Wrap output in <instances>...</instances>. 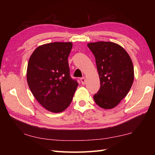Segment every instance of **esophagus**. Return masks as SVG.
<instances>
[{"mask_svg": "<svg viewBox=\"0 0 155 155\" xmlns=\"http://www.w3.org/2000/svg\"><path fill=\"white\" fill-rule=\"evenodd\" d=\"M81 82L82 84H85V82H86V80H85V78L84 77L81 78Z\"/></svg>", "mask_w": 155, "mask_h": 155, "instance_id": "1", "label": "esophagus"}]
</instances>
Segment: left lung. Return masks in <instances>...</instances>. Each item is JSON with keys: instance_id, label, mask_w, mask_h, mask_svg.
I'll return each mask as SVG.
<instances>
[{"instance_id": "obj_1", "label": "left lung", "mask_w": 155, "mask_h": 155, "mask_svg": "<svg viewBox=\"0 0 155 155\" xmlns=\"http://www.w3.org/2000/svg\"><path fill=\"white\" fill-rule=\"evenodd\" d=\"M87 46L94 55L101 83L94 100L100 107L110 109L120 103L132 87V60L127 51L114 42L99 41Z\"/></svg>"}]
</instances>
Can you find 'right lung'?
<instances>
[{
	"label": "right lung",
	"mask_w": 155,
	"mask_h": 155,
	"mask_svg": "<svg viewBox=\"0 0 155 155\" xmlns=\"http://www.w3.org/2000/svg\"><path fill=\"white\" fill-rule=\"evenodd\" d=\"M71 42L39 46L29 58L27 78L36 99L52 113L64 110L72 102L78 83L70 76L68 57Z\"/></svg>",
	"instance_id": "add662e5"
}]
</instances>
